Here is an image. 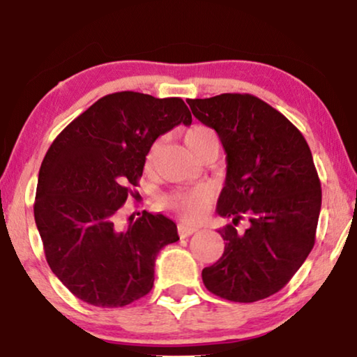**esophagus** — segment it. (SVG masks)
<instances>
[{"instance_id": "1", "label": "esophagus", "mask_w": 357, "mask_h": 357, "mask_svg": "<svg viewBox=\"0 0 357 357\" xmlns=\"http://www.w3.org/2000/svg\"><path fill=\"white\" fill-rule=\"evenodd\" d=\"M195 232H198V227L187 226V224H178L180 237H188V236H192V234H195Z\"/></svg>"}]
</instances>
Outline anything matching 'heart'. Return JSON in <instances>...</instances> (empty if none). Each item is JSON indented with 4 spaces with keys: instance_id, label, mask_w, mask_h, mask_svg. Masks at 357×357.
I'll return each instance as SVG.
<instances>
[{
    "instance_id": "obj_1",
    "label": "heart",
    "mask_w": 357,
    "mask_h": 357,
    "mask_svg": "<svg viewBox=\"0 0 357 357\" xmlns=\"http://www.w3.org/2000/svg\"><path fill=\"white\" fill-rule=\"evenodd\" d=\"M185 144L190 149V153L195 154L199 148H203L208 143H218V136L211 128L203 125H193L187 130L183 136ZM155 153H158V144L151 146V149L146 154V167H151L155 159ZM208 195L202 190H193V192L177 193L172 197L165 198V206L174 209L180 214V218L185 222H195L203 216L204 208H206Z\"/></svg>"
}]
</instances>
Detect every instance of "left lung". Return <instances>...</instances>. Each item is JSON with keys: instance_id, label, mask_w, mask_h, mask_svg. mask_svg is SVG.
<instances>
[{"instance_id": "1", "label": "left lung", "mask_w": 357, "mask_h": 357, "mask_svg": "<svg viewBox=\"0 0 357 357\" xmlns=\"http://www.w3.org/2000/svg\"><path fill=\"white\" fill-rule=\"evenodd\" d=\"M193 115L216 130L227 154L218 214L224 253L202 273L206 289L232 302L281 291L309 257L321 206L309 144L281 112L252 94L188 99ZM247 218L245 231L236 229Z\"/></svg>"}]
</instances>
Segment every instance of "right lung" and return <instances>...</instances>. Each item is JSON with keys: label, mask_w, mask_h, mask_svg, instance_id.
<instances>
[{"label": "right lung", "mask_w": 357, "mask_h": 357, "mask_svg": "<svg viewBox=\"0 0 357 357\" xmlns=\"http://www.w3.org/2000/svg\"><path fill=\"white\" fill-rule=\"evenodd\" d=\"M192 114L180 97L123 91L104 96L48 148L38 172L33 216L48 266L77 299L125 307L153 289L159 250L178 241L177 226L148 211L126 229L116 214L143 175L160 135Z\"/></svg>", "instance_id": "right-lung-1"}]
</instances>
